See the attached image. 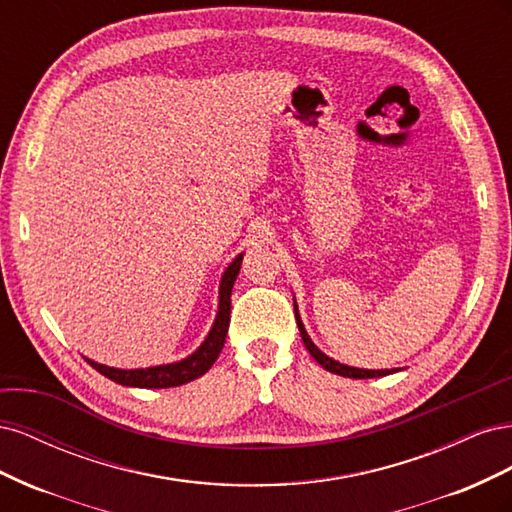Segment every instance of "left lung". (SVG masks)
<instances>
[{
  "label": "left lung",
  "instance_id": "1",
  "mask_svg": "<svg viewBox=\"0 0 512 512\" xmlns=\"http://www.w3.org/2000/svg\"><path fill=\"white\" fill-rule=\"evenodd\" d=\"M294 316H297L299 333H301V339H303L305 348L309 350V354L314 356L316 363L322 365L327 371H331V374L344 376V378H354V380H365V378L389 376V374H393V371H395V369H359V367H350V365H344V363H339V361H333L331 356L324 354V352L312 342V339H309V335H307V331H305V327H303V322H301V316H299V312H297V305H294Z\"/></svg>",
  "mask_w": 512,
  "mask_h": 512
}]
</instances>
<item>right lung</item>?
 Listing matches in <instances>:
<instances>
[{
	"label": "right lung",
	"instance_id": "obj_1",
	"mask_svg": "<svg viewBox=\"0 0 512 512\" xmlns=\"http://www.w3.org/2000/svg\"><path fill=\"white\" fill-rule=\"evenodd\" d=\"M241 260H243V254H239L235 260H232L228 269L224 271L222 282H220L218 316H215L213 327L205 337V342L200 344L198 350L192 352L188 359H181L177 363H168V365L147 367V369H117V367H108V365L91 361L87 356L85 361L108 380L123 386H138V389H170V386H181L185 382H192L203 374H207L211 365L215 363V359L220 356L226 342L228 322H230V294L241 269Z\"/></svg>",
	"mask_w": 512,
	"mask_h": 512
}]
</instances>
